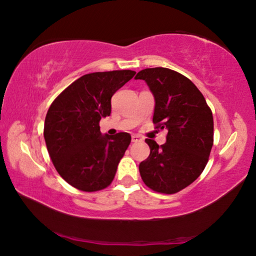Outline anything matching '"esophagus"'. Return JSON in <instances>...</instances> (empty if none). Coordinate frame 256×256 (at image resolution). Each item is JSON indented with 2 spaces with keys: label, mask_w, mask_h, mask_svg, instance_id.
<instances>
[{
  "label": "esophagus",
  "mask_w": 256,
  "mask_h": 256,
  "mask_svg": "<svg viewBox=\"0 0 256 256\" xmlns=\"http://www.w3.org/2000/svg\"><path fill=\"white\" fill-rule=\"evenodd\" d=\"M140 141H142V138L138 134H133L132 136V142H140Z\"/></svg>",
  "instance_id": "esophagus-1"
}]
</instances>
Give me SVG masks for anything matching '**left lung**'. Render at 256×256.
Masks as SVG:
<instances>
[{
	"label": "left lung",
	"instance_id": "left-lung-1",
	"mask_svg": "<svg viewBox=\"0 0 256 256\" xmlns=\"http://www.w3.org/2000/svg\"><path fill=\"white\" fill-rule=\"evenodd\" d=\"M155 99L152 122L168 130L166 142L146 139L150 155L139 165L146 186L162 194H176L200 176L213 146V115L192 80L168 68L140 70Z\"/></svg>",
	"mask_w": 256,
	"mask_h": 256
}]
</instances>
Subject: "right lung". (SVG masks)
Listing matches in <instances>:
<instances>
[{
	"mask_svg": "<svg viewBox=\"0 0 256 256\" xmlns=\"http://www.w3.org/2000/svg\"><path fill=\"white\" fill-rule=\"evenodd\" d=\"M133 70L86 74L60 93L48 108L44 140L60 176L82 192H98L112 184L131 142L120 132L102 134L99 122L110 115L112 96L134 76Z\"/></svg>",
	"mask_w": 256,
	"mask_h": 256,
	"instance_id": "1",
	"label": "right lung"
}]
</instances>
